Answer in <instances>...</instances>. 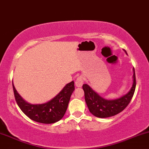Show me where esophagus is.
<instances>
[{"label":"esophagus","instance_id":"obj_1","mask_svg":"<svg viewBox=\"0 0 149 149\" xmlns=\"http://www.w3.org/2000/svg\"><path fill=\"white\" fill-rule=\"evenodd\" d=\"M83 82H84L83 77L79 76L77 78L75 84H76V86H78V87H80V86H82V84H83Z\"/></svg>","mask_w":149,"mask_h":149}]
</instances>
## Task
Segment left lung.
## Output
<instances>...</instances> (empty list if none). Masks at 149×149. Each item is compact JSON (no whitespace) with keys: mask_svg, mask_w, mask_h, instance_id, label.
<instances>
[{"mask_svg":"<svg viewBox=\"0 0 149 149\" xmlns=\"http://www.w3.org/2000/svg\"><path fill=\"white\" fill-rule=\"evenodd\" d=\"M136 86L135 69L133 68V84L129 93L120 98L108 100L100 96L88 84L82 85L84 98L89 111L97 118H109L122 112L128 106L134 94Z\"/></svg>","mask_w":149,"mask_h":149,"instance_id":"8db88e82","label":"left lung"}]
</instances>
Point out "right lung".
<instances>
[{
  "instance_id": "1",
  "label": "right lung",
  "mask_w": 149,
  "mask_h": 149,
  "mask_svg": "<svg viewBox=\"0 0 149 149\" xmlns=\"http://www.w3.org/2000/svg\"><path fill=\"white\" fill-rule=\"evenodd\" d=\"M12 85L15 100L22 111L31 120L42 124L55 123L63 118L71 94L75 89L74 82L72 81L48 102L41 104H31L20 97L14 84H12Z\"/></svg>"
}]
</instances>
